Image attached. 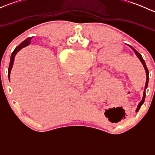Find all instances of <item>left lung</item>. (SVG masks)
I'll use <instances>...</instances> for the list:
<instances>
[{
  "label": "left lung",
  "instance_id": "1",
  "mask_svg": "<svg viewBox=\"0 0 155 155\" xmlns=\"http://www.w3.org/2000/svg\"><path fill=\"white\" fill-rule=\"evenodd\" d=\"M127 46H129V47L131 49H132L133 51H134V53H135V54H136V55L137 56V58H138L140 59V61H141V63L143 64V67H144V68H145V73H146V82H145V90H144V92H143V99H142V101H140V104H138V106H137V109H136V112H138L139 110H140V107H141V106L143 105V104H144L145 98V90H146L147 87H148V79H149V76H148V74H149V72H148V68H147V67H146V64H145V61L143 60V57H142V55H141V54H140V53H139L138 51H137V50L135 49V48H133L132 46H130V45H128V44H127Z\"/></svg>",
  "mask_w": 155,
  "mask_h": 155
}]
</instances>
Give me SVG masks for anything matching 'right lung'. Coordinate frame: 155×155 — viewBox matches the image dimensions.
Wrapping results in <instances>:
<instances>
[{
    "label": "right lung",
    "mask_w": 155,
    "mask_h": 155,
    "mask_svg": "<svg viewBox=\"0 0 155 155\" xmlns=\"http://www.w3.org/2000/svg\"><path fill=\"white\" fill-rule=\"evenodd\" d=\"M32 39V37H28V39H26L25 40L22 42V43H20L18 46L15 47L14 51L12 52V54H11V57H10V66H9L8 68V78H9V80L10 79V73H11V70H12V66H13V64H14V59H15V55H16L17 53L20 51L22 48L26 47L28 46V45L31 44V40Z\"/></svg>",
    "instance_id": "add662e5"
}]
</instances>
